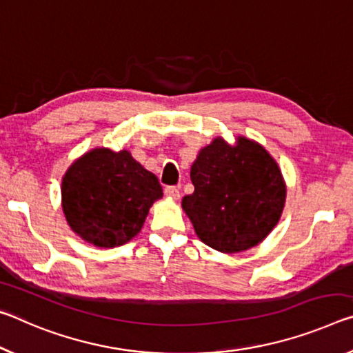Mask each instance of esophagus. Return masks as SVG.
<instances>
[{
    "label": "esophagus",
    "instance_id": "obj_1",
    "mask_svg": "<svg viewBox=\"0 0 353 353\" xmlns=\"http://www.w3.org/2000/svg\"><path fill=\"white\" fill-rule=\"evenodd\" d=\"M164 194L165 197H169L170 200H178L180 199V189L175 188V186H169L164 189Z\"/></svg>",
    "mask_w": 353,
    "mask_h": 353
}]
</instances>
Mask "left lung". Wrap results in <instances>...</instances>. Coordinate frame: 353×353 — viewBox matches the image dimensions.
Instances as JSON below:
<instances>
[{"instance_id":"left-lung-1","label":"left lung","mask_w":353,"mask_h":353,"mask_svg":"<svg viewBox=\"0 0 353 353\" xmlns=\"http://www.w3.org/2000/svg\"><path fill=\"white\" fill-rule=\"evenodd\" d=\"M194 194L181 206L199 239L222 253L248 250L279 223L286 183L261 143L244 136L231 145L216 137L190 167Z\"/></svg>"}]
</instances>
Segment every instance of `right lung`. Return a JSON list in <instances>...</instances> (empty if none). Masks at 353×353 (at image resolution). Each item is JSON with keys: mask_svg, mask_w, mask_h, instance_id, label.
Listing matches in <instances>:
<instances>
[{"mask_svg": "<svg viewBox=\"0 0 353 353\" xmlns=\"http://www.w3.org/2000/svg\"><path fill=\"white\" fill-rule=\"evenodd\" d=\"M61 195L74 233L95 247L111 248L137 236L163 188L128 150L101 147L73 161L62 176Z\"/></svg>", "mask_w": 353, "mask_h": 353, "instance_id": "obj_1", "label": "right lung"}]
</instances>
